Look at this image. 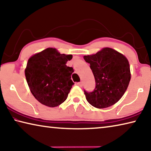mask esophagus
<instances>
[{
	"instance_id": "1",
	"label": "esophagus",
	"mask_w": 151,
	"mask_h": 151,
	"mask_svg": "<svg viewBox=\"0 0 151 151\" xmlns=\"http://www.w3.org/2000/svg\"><path fill=\"white\" fill-rule=\"evenodd\" d=\"M77 85L79 86H81V87H82V86H83V83H82V82H79V83H77Z\"/></svg>"
}]
</instances>
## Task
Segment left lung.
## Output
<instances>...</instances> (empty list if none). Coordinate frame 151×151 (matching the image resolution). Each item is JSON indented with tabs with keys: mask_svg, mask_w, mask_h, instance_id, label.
<instances>
[{
	"mask_svg": "<svg viewBox=\"0 0 151 151\" xmlns=\"http://www.w3.org/2000/svg\"><path fill=\"white\" fill-rule=\"evenodd\" d=\"M95 79L92 92L84 90L86 101L98 109L111 106L118 102L131 80L130 65L127 58L111 48H104L95 55L84 57Z\"/></svg>",
	"mask_w": 151,
	"mask_h": 151,
	"instance_id": "1",
	"label": "left lung"
}]
</instances>
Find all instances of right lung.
<instances>
[{
    "label": "right lung",
    "mask_w": 151,
    "mask_h": 151,
    "mask_svg": "<svg viewBox=\"0 0 151 151\" xmlns=\"http://www.w3.org/2000/svg\"><path fill=\"white\" fill-rule=\"evenodd\" d=\"M72 58L48 48L28 60L25 76L32 94L40 103L55 107L67 99L75 84L71 80L73 68L66 65Z\"/></svg>",
    "instance_id": "1"
}]
</instances>
